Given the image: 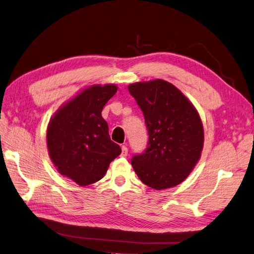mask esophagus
<instances>
[{
	"label": "esophagus",
	"mask_w": 254,
	"mask_h": 254,
	"mask_svg": "<svg viewBox=\"0 0 254 254\" xmlns=\"http://www.w3.org/2000/svg\"><path fill=\"white\" fill-rule=\"evenodd\" d=\"M128 155V148L126 147V146H122V153L121 156L122 157H126Z\"/></svg>",
	"instance_id": "obj_1"
}]
</instances>
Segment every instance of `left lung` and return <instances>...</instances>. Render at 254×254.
I'll return each mask as SVG.
<instances>
[{
  "label": "left lung",
  "instance_id": "8db88e82",
  "mask_svg": "<svg viewBox=\"0 0 254 254\" xmlns=\"http://www.w3.org/2000/svg\"><path fill=\"white\" fill-rule=\"evenodd\" d=\"M141 108L148 144L131 165L140 180L155 190L178 186L198 162L203 147L200 117L174 84L162 79L128 86Z\"/></svg>",
  "mask_w": 254,
  "mask_h": 254
}]
</instances>
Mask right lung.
I'll return each mask as SVG.
<instances>
[{
	"mask_svg": "<svg viewBox=\"0 0 254 254\" xmlns=\"http://www.w3.org/2000/svg\"><path fill=\"white\" fill-rule=\"evenodd\" d=\"M115 84L91 86L55 113L47 131L48 148L57 171L78 186L101 180L109 164L121 155L111 141L102 111L117 93Z\"/></svg>",
	"mask_w": 254,
	"mask_h": 254,
	"instance_id": "add662e5",
	"label": "right lung"
}]
</instances>
